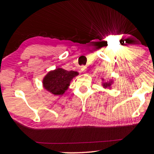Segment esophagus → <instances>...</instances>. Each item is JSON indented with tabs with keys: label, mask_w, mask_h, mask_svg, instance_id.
<instances>
[{
	"label": "esophagus",
	"mask_w": 154,
	"mask_h": 154,
	"mask_svg": "<svg viewBox=\"0 0 154 154\" xmlns=\"http://www.w3.org/2000/svg\"><path fill=\"white\" fill-rule=\"evenodd\" d=\"M86 69H87V67L85 66H82V67H81V71H82V72H85V71H86Z\"/></svg>",
	"instance_id": "1"
}]
</instances>
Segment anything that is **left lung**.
I'll return each mask as SVG.
<instances>
[{
  "label": "left lung",
  "instance_id": "obj_1",
  "mask_svg": "<svg viewBox=\"0 0 154 154\" xmlns=\"http://www.w3.org/2000/svg\"><path fill=\"white\" fill-rule=\"evenodd\" d=\"M111 82H109V83H103V86L105 87V88L110 87V86H111Z\"/></svg>",
  "mask_w": 154,
  "mask_h": 154
}]
</instances>
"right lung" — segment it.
Instances as JSON below:
<instances>
[{
    "label": "right lung",
    "mask_w": 154,
    "mask_h": 154,
    "mask_svg": "<svg viewBox=\"0 0 154 154\" xmlns=\"http://www.w3.org/2000/svg\"><path fill=\"white\" fill-rule=\"evenodd\" d=\"M77 75V72L57 69L49 72L45 77L43 79V86L54 94L62 95L68 89L72 78Z\"/></svg>",
    "instance_id": "1"
}]
</instances>
